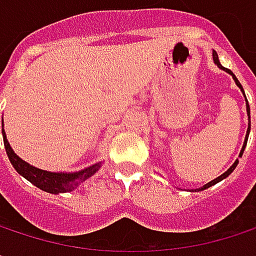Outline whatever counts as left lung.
Segmentation results:
<instances>
[{"label": "left lung", "instance_id": "1", "mask_svg": "<svg viewBox=\"0 0 256 256\" xmlns=\"http://www.w3.org/2000/svg\"><path fill=\"white\" fill-rule=\"evenodd\" d=\"M212 58H214V64L220 68V70H222V71H226L227 74H230L232 80H234V82L237 84V87L242 90V93L244 94V92H243V87H242V84L238 82V80L236 78V76L231 72L230 70H227V68H224L222 65H221V62H220V59H218V54H216V52H212ZM244 99H246V96H244ZM246 111H248V118H249V124H248V132H246V136H244V142H243V146H242V150H240V154H238V157H242L243 156V151H244V148H246V144H248V138H249V132H250V110H249V104H248V99H246ZM238 164V160H236L230 166V169L228 170H226L221 176H218V178L212 179L210 182H208V184H204L203 186H200V188H197V190H194V191H203V190H206V188H209V186H212V185H215V184H218V182H221L222 179H226L227 176H230L231 174H232V170L236 169V166Z\"/></svg>", "mask_w": 256, "mask_h": 256}]
</instances>
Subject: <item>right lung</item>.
I'll return each instance as SVG.
<instances>
[{
  "instance_id": "right-lung-1",
  "label": "right lung",
  "mask_w": 256,
  "mask_h": 256,
  "mask_svg": "<svg viewBox=\"0 0 256 256\" xmlns=\"http://www.w3.org/2000/svg\"><path fill=\"white\" fill-rule=\"evenodd\" d=\"M2 138H4V146L8 156L10 163L13 164V168L16 169V172L19 175H22L24 178L28 179L30 184H34L35 186H38L40 190L50 192V194H60V192H70L74 191L77 186H80L86 179L93 176L100 168H102V162H98L86 169H81L78 172H48V170H42L38 169L29 163H26L25 160H22L10 146L8 140H7V134L4 130V120H2Z\"/></svg>"
}]
</instances>
